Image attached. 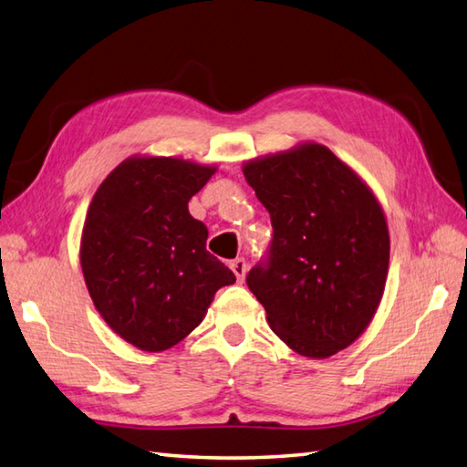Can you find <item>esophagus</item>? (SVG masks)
<instances>
[{
    "label": "esophagus",
    "instance_id": "esophagus-1",
    "mask_svg": "<svg viewBox=\"0 0 467 467\" xmlns=\"http://www.w3.org/2000/svg\"><path fill=\"white\" fill-rule=\"evenodd\" d=\"M231 269L236 276V281L243 283L244 281V275H246V261L244 259H234L231 261Z\"/></svg>",
    "mask_w": 467,
    "mask_h": 467
}]
</instances>
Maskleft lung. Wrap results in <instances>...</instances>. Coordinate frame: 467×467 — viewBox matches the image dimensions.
<instances>
[{
  "mask_svg": "<svg viewBox=\"0 0 467 467\" xmlns=\"http://www.w3.org/2000/svg\"><path fill=\"white\" fill-rule=\"evenodd\" d=\"M243 172L273 224L266 259L246 285L281 341L311 359L331 357L367 329L383 296V208L323 144L256 158Z\"/></svg>",
  "mask_w": 467,
  "mask_h": 467,
  "instance_id": "1",
  "label": "left lung"
}]
</instances>
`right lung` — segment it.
I'll list each match as a JSON object with an SVG mask.
<instances>
[{
	"mask_svg": "<svg viewBox=\"0 0 467 467\" xmlns=\"http://www.w3.org/2000/svg\"><path fill=\"white\" fill-rule=\"evenodd\" d=\"M166 156H134L98 188L82 231L88 293L110 329L142 351L181 343L234 273L206 251L188 201L214 174Z\"/></svg>",
	"mask_w": 467,
	"mask_h": 467,
	"instance_id": "1",
	"label": "right lung"
}]
</instances>
